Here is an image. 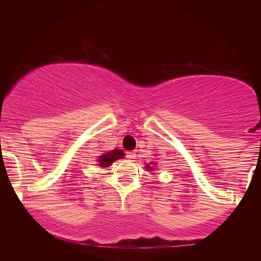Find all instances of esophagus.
I'll use <instances>...</instances> for the list:
<instances>
[{"mask_svg":"<svg viewBox=\"0 0 261 261\" xmlns=\"http://www.w3.org/2000/svg\"><path fill=\"white\" fill-rule=\"evenodd\" d=\"M126 158L129 159L130 161H134L135 159H136V153L135 152H127L126 153Z\"/></svg>","mask_w":261,"mask_h":261,"instance_id":"obj_1","label":"esophagus"}]
</instances>
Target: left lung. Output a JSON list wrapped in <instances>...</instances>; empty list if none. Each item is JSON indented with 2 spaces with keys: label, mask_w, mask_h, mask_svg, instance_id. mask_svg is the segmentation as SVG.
<instances>
[{
  "label": "left lung",
  "mask_w": 261,
  "mask_h": 261,
  "mask_svg": "<svg viewBox=\"0 0 261 261\" xmlns=\"http://www.w3.org/2000/svg\"><path fill=\"white\" fill-rule=\"evenodd\" d=\"M151 165H152V166H154V165H155V162H151V163H149V165L147 163V167H146V168H147V169H149V171H151V170L153 169V168L151 167Z\"/></svg>",
  "instance_id": "8db88e82"
}]
</instances>
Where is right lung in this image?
Returning <instances> with one entry per match:
<instances>
[{"label":"right lung","instance_id":"obj_1","mask_svg":"<svg viewBox=\"0 0 261 261\" xmlns=\"http://www.w3.org/2000/svg\"><path fill=\"white\" fill-rule=\"evenodd\" d=\"M125 154L124 152L122 151V149H113V151L110 152H106L103 153L102 155L99 156V166L100 167H109L112 166V163L115 162L116 160H118V159H122L123 156H124Z\"/></svg>","mask_w":261,"mask_h":261}]
</instances>
